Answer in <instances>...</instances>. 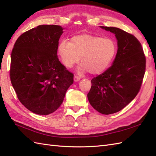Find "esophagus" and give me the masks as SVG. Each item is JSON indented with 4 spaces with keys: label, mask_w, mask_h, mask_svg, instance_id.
I'll use <instances>...</instances> for the list:
<instances>
[{
    "label": "esophagus",
    "mask_w": 156,
    "mask_h": 156,
    "mask_svg": "<svg viewBox=\"0 0 156 156\" xmlns=\"http://www.w3.org/2000/svg\"><path fill=\"white\" fill-rule=\"evenodd\" d=\"M81 79V78L80 77H79V76H74V80L75 81V82H78V81H79Z\"/></svg>",
    "instance_id": "obj_1"
}]
</instances>
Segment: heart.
Returning a JSON list of instances; mask_svg holds the SVG:
<instances>
[{
    "instance_id": "b5f03b06",
    "label": "heart",
    "mask_w": 156,
    "mask_h": 156,
    "mask_svg": "<svg viewBox=\"0 0 156 156\" xmlns=\"http://www.w3.org/2000/svg\"><path fill=\"white\" fill-rule=\"evenodd\" d=\"M117 48L112 39L89 34L75 35L70 42L62 41L58 52L64 66L73 67L81 59L80 71H88L90 74L103 73L113 62Z\"/></svg>"
}]
</instances>
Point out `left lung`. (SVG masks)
Returning <instances> with one entry per match:
<instances>
[{
  "label": "left lung",
  "mask_w": 156,
  "mask_h": 156,
  "mask_svg": "<svg viewBox=\"0 0 156 156\" xmlns=\"http://www.w3.org/2000/svg\"><path fill=\"white\" fill-rule=\"evenodd\" d=\"M101 28L115 34L118 52L112 66L91 80L87 96L96 110L108 115L122 110L138 94L146 58L142 44L133 34L115 27Z\"/></svg>",
  "instance_id": "left-lung-1"
}]
</instances>
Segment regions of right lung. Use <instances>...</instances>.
Returning <instances> with one entry per match:
<instances>
[{"mask_svg":"<svg viewBox=\"0 0 156 156\" xmlns=\"http://www.w3.org/2000/svg\"><path fill=\"white\" fill-rule=\"evenodd\" d=\"M62 30L58 25H40L22 34L12 50V85L22 104L37 114L55 112L74 82L73 73L57 55Z\"/></svg>","mask_w":156,"mask_h":156,"instance_id":"add662e5","label":"right lung"}]
</instances>
